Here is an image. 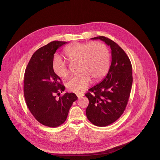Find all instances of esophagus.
Wrapping results in <instances>:
<instances>
[{
	"mask_svg": "<svg viewBox=\"0 0 160 160\" xmlns=\"http://www.w3.org/2000/svg\"><path fill=\"white\" fill-rule=\"evenodd\" d=\"M77 96L78 98H81L83 96V94H81V93H80V94L79 93V94H77Z\"/></svg>",
	"mask_w": 160,
	"mask_h": 160,
	"instance_id": "obj_1",
	"label": "esophagus"
}]
</instances>
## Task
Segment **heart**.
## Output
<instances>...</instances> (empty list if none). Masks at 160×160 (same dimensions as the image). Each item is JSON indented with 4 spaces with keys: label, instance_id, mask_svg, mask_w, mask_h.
Instances as JSON below:
<instances>
[{
    "label": "heart",
    "instance_id": "obj_1",
    "mask_svg": "<svg viewBox=\"0 0 160 160\" xmlns=\"http://www.w3.org/2000/svg\"><path fill=\"white\" fill-rule=\"evenodd\" d=\"M64 54L71 63L78 62L77 70L80 71L67 82L66 86L69 91L82 93L91 83V78L98 80L108 71L110 54L102 42H74L65 49ZM52 69L55 75L62 78L69 74V70L59 56L54 58Z\"/></svg>",
    "mask_w": 160,
    "mask_h": 160
}]
</instances>
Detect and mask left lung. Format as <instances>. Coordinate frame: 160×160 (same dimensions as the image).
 <instances>
[{"label": "left lung", "instance_id": "obj_1", "mask_svg": "<svg viewBox=\"0 0 160 160\" xmlns=\"http://www.w3.org/2000/svg\"><path fill=\"white\" fill-rule=\"evenodd\" d=\"M112 50V63L103 80L85 95L89 103L86 110L88 120L98 127H106L123 114L128 102L132 83L131 61L122 48L105 37H97Z\"/></svg>", "mask_w": 160, "mask_h": 160}]
</instances>
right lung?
<instances>
[{"instance_id": "1", "label": "right lung", "mask_w": 160, "mask_h": 160, "mask_svg": "<svg viewBox=\"0 0 160 160\" xmlns=\"http://www.w3.org/2000/svg\"><path fill=\"white\" fill-rule=\"evenodd\" d=\"M54 41L38 49L31 58L24 77V95L27 106L34 118L41 124L55 128L66 121L69 110L77 97L65 93L61 78L52 69V61L56 50L67 44Z\"/></svg>"}]
</instances>
